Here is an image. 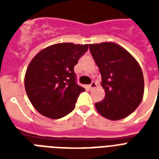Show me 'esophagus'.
I'll return each mask as SVG.
<instances>
[{"mask_svg":"<svg viewBox=\"0 0 159 159\" xmlns=\"http://www.w3.org/2000/svg\"><path fill=\"white\" fill-rule=\"evenodd\" d=\"M97 87V83H96L95 82H92V83H91V84H90L89 86L87 87V88H88V90H89V91H91V90H92L93 88H95V87Z\"/></svg>","mask_w":159,"mask_h":159,"instance_id":"1","label":"esophagus"}]
</instances>
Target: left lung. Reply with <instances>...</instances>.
Here are the masks:
<instances>
[{"label": "left lung", "mask_w": 159, "mask_h": 159, "mask_svg": "<svg viewBox=\"0 0 159 159\" xmlns=\"http://www.w3.org/2000/svg\"><path fill=\"white\" fill-rule=\"evenodd\" d=\"M102 74L105 98L95 106L101 116L111 120L129 116L142 102L144 81L140 66L123 47L112 42L89 44Z\"/></svg>", "instance_id": "left-lung-1"}]
</instances>
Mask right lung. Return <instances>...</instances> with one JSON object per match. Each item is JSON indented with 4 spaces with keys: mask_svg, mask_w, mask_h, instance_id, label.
<instances>
[{
    "mask_svg": "<svg viewBox=\"0 0 159 159\" xmlns=\"http://www.w3.org/2000/svg\"><path fill=\"white\" fill-rule=\"evenodd\" d=\"M88 49V44L60 43L39 51L30 62L25 87L29 100L39 113L50 119L67 116L83 87L76 83L74 66Z\"/></svg>",
    "mask_w": 159,
    "mask_h": 159,
    "instance_id": "obj_1",
    "label": "right lung"
}]
</instances>
